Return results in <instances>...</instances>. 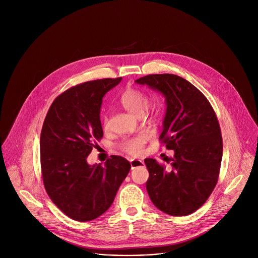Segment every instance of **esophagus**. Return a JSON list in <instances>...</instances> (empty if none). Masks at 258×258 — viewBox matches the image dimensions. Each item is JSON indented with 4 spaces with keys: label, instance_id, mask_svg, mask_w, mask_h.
Returning a JSON list of instances; mask_svg holds the SVG:
<instances>
[{
    "label": "esophagus",
    "instance_id": "obj_1",
    "mask_svg": "<svg viewBox=\"0 0 258 258\" xmlns=\"http://www.w3.org/2000/svg\"><path fill=\"white\" fill-rule=\"evenodd\" d=\"M131 162V166H132V169L136 168V167H139V166H143L144 165V161L143 160H140V159H131L130 160Z\"/></svg>",
    "mask_w": 258,
    "mask_h": 258
}]
</instances>
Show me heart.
Returning a JSON list of instances; mask_svg holds the SVG:
<instances>
[{
  "instance_id": "1",
  "label": "heart",
  "mask_w": 258,
  "mask_h": 258,
  "mask_svg": "<svg viewBox=\"0 0 258 258\" xmlns=\"http://www.w3.org/2000/svg\"><path fill=\"white\" fill-rule=\"evenodd\" d=\"M119 102L122 105L124 109H126L127 111L135 115H142L143 113H146L147 115H154L158 111V107L155 104H152L148 106L147 108V104H148V97L147 95L142 92L141 90L138 89H133L130 88L125 90L119 97ZM146 109V111L144 109ZM145 112L144 113L143 111ZM103 123L104 126L107 128L108 127V117L107 115H104L103 117ZM148 135L146 134H141L135 137H130V138H124L120 143H119V148L121 151L136 156L139 155L142 152V149L146 142L148 141Z\"/></svg>"
}]
</instances>
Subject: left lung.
<instances>
[{"instance_id": "obj_1", "label": "left lung", "mask_w": 258, "mask_h": 258, "mask_svg": "<svg viewBox=\"0 0 258 258\" xmlns=\"http://www.w3.org/2000/svg\"><path fill=\"white\" fill-rule=\"evenodd\" d=\"M136 83L165 97L159 140L173 151L168 169L153 158L144 160L149 171L147 192L164 213L191 214L206 202L218 179L223 138L214 110L195 86L175 75H149Z\"/></svg>"}]
</instances>
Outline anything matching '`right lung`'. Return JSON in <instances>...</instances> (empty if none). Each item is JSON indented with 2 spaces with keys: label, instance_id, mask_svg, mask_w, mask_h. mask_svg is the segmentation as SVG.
Wrapping results in <instances>:
<instances>
[{
  "label": "right lung",
  "instance_id": "add662e5",
  "mask_svg": "<svg viewBox=\"0 0 258 258\" xmlns=\"http://www.w3.org/2000/svg\"><path fill=\"white\" fill-rule=\"evenodd\" d=\"M121 78L72 87L59 95L46 115L41 133L44 186L53 203L77 222L102 215L115 198L131 163L112 155L105 165H90L87 157L103 137L100 109L104 95Z\"/></svg>",
  "mask_w": 258,
  "mask_h": 258
}]
</instances>
